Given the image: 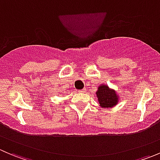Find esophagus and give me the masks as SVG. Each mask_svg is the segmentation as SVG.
Instances as JSON below:
<instances>
[{"label": "esophagus", "mask_w": 160, "mask_h": 160, "mask_svg": "<svg viewBox=\"0 0 160 160\" xmlns=\"http://www.w3.org/2000/svg\"><path fill=\"white\" fill-rule=\"evenodd\" d=\"M79 91H80V93H84V92H86V91H87V89H86V88H83V89H82V90H79Z\"/></svg>", "instance_id": "obj_1"}]
</instances>
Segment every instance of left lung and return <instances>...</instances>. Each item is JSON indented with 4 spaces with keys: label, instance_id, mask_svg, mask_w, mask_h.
Listing matches in <instances>:
<instances>
[{
    "label": "left lung",
    "instance_id": "obj_1",
    "mask_svg": "<svg viewBox=\"0 0 160 160\" xmlns=\"http://www.w3.org/2000/svg\"><path fill=\"white\" fill-rule=\"evenodd\" d=\"M96 95L100 107L104 108L114 107L120 101V96L116 90L110 88L106 84H101L98 87Z\"/></svg>",
    "mask_w": 160,
    "mask_h": 160
}]
</instances>
